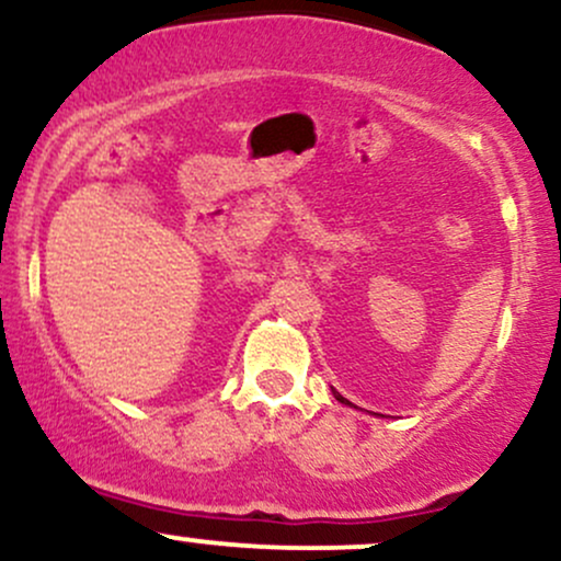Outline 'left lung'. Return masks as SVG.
Segmentation results:
<instances>
[{
	"instance_id": "8db88e82",
	"label": "left lung",
	"mask_w": 561,
	"mask_h": 561,
	"mask_svg": "<svg viewBox=\"0 0 561 561\" xmlns=\"http://www.w3.org/2000/svg\"><path fill=\"white\" fill-rule=\"evenodd\" d=\"M337 398H340V401H343V403H347V401H345V398H343V396H337Z\"/></svg>"
}]
</instances>
